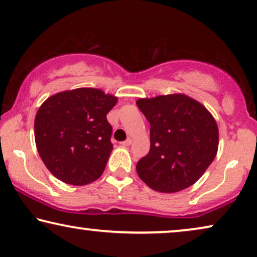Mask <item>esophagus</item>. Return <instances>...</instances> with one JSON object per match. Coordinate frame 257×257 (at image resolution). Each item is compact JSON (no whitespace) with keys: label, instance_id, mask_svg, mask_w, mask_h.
<instances>
[{"label":"esophagus","instance_id":"obj_1","mask_svg":"<svg viewBox=\"0 0 257 257\" xmlns=\"http://www.w3.org/2000/svg\"><path fill=\"white\" fill-rule=\"evenodd\" d=\"M121 144L124 147L130 146V144H132V139H127L125 141H123V142H121Z\"/></svg>","mask_w":257,"mask_h":257}]
</instances>
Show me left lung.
<instances>
[{
  "instance_id": "obj_1",
  "label": "left lung",
  "mask_w": 257,
  "mask_h": 257,
  "mask_svg": "<svg viewBox=\"0 0 257 257\" xmlns=\"http://www.w3.org/2000/svg\"><path fill=\"white\" fill-rule=\"evenodd\" d=\"M150 123V150L137 162L140 178L172 193L197 182L215 158L219 130L211 113L184 94L137 100Z\"/></svg>"
}]
</instances>
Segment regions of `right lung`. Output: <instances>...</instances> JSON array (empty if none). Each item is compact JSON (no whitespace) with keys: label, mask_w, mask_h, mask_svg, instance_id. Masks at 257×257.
<instances>
[{"label":"right lung","mask_w":257,"mask_h":257,"mask_svg":"<svg viewBox=\"0 0 257 257\" xmlns=\"http://www.w3.org/2000/svg\"><path fill=\"white\" fill-rule=\"evenodd\" d=\"M117 99L96 88L50 96L35 118V140L46 168L61 182L86 185L100 178L113 150L107 114Z\"/></svg>","instance_id":"1"}]
</instances>
